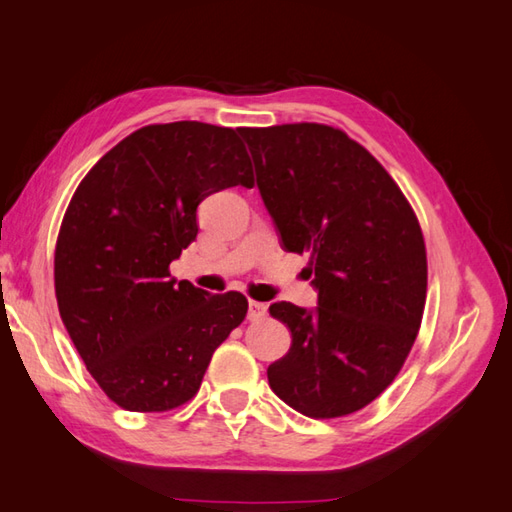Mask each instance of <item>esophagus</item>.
<instances>
[{
  "label": "esophagus",
  "instance_id": "esophagus-1",
  "mask_svg": "<svg viewBox=\"0 0 512 512\" xmlns=\"http://www.w3.org/2000/svg\"><path fill=\"white\" fill-rule=\"evenodd\" d=\"M268 315V306L264 304V302H255V300H250V304H248V320L250 322H259V320H264Z\"/></svg>",
  "mask_w": 512,
  "mask_h": 512
}]
</instances>
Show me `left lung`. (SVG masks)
Instances as JSON below:
<instances>
[{
  "mask_svg": "<svg viewBox=\"0 0 512 512\" xmlns=\"http://www.w3.org/2000/svg\"><path fill=\"white\" fill-rule=\"evenodd\" d=\"M286 250L309 253L318 309L271 304L293 345L268 385L309 418L362 410L394 383L427 295L421 224L365 147L322 123L239 127Z\"/></svg>",
  "mask_w": 512,
  "mask_h": 512,
  "instance_id": "left-lung-1",
  "label": "left lung"
}]
</instances>
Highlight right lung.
<instances>
[{
	"instance_id": "obj_1",
	"label": "right lung",
	"mask_w": 512,
	"mask_h": 512,
	"mask_svg": "<svg viewBox=\"0 0 512 512\" xmlns=\"http://www.w3.org/2000/svg\"><path fill=\"white\" fill-rule=\"evenodd\" d=\"M232 185H255L235 129L179 120L136 129L73 192L55 241V297L87 371L123 410L188 403L246 318L241 293L170 277L197 239L199 203Z\"/></svg>"
}]
</instances>
